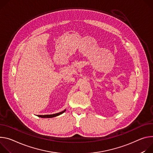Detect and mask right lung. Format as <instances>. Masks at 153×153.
Returning <instances> with one entry per match:
<instances>
[{
  "label": "right lung",
  "instance_id": "right-lung-1",
  "mask_svg": "<svg viewBox=\"0 0 153 153\" xmlns=\"http://www.w3.org/2000/svg\"><path fill=\"white\" fill-rule=\"evenodd\" d=\"M65 111V109L64 111H61V112H59V113H56V114H51V115H38V117H41V118H52V117H55L56 116H58V115L62 114Z\"/></svg>",
  "mask_w": 153,
  "mask_h": 153
}]
</instances>
